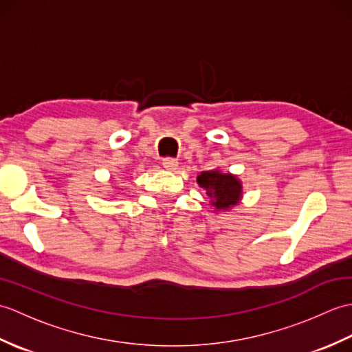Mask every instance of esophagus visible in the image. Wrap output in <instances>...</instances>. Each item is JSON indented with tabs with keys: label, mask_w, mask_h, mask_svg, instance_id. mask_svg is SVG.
Segmentation results:
<instances>
[{
	"label": "esophagus",
	"mask_w": 352,
	"mask_h": 352,
	"mask_svg": "<svg viewBox=\"0 0 352 352\" xmlns=\"http://www.w3.org/2000/svg\"><path fill=\"white\" fill-rule=\"evenodd\" d=\"M163 166L168 170L178 169V162L175 159H163Z\"/></svg>",
	"instance_id": "34e87169"
}]
</instances>
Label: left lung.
<instances>
[{"instance_id":"obj_1","label":"left lung","mask_w":352,"mask_h":352,"mask_svg":"<svg viewBox=\"0 0 352 352\" xmlns=\"http://www.w3.org/2000/svg\"><path fill=\"white\" fill-rule=\"evenodd\" d=\"M197 182L210 197L216 210H228L242 198V183L233 174H222L218 169L206 170L197 177Z\"/></svg>"}]
</instances>
